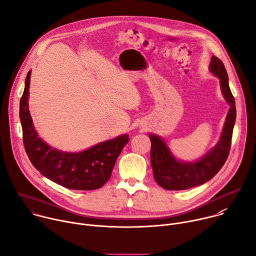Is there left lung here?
Returning a JSON list of instances; mask_svg holds the SVG:
<instances>
[{
	"instance_id": "obj_1",
	"label": "left lung",
	"mask_w": 256,
	"mask_h": 256,
	"mask_svg": "<svg viewBox=\"0 0 256 256\" xmlns=\"http://www.w3.org/2000/svg\"><path fill=\"white\" fill-rule=\"evenodd\" d=\"M210 70L220 79L223 96L230 104L222 134L214 147L200 160L182 162L172 155L168 146L160 136L150 134L153 174L157 184L164 190H184L206 184L220 171L229 156L236 120L235 99L230 90L228 74L222 60L212 56Z\"/></svg>"
}]
</instances>
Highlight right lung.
I'll list each match as a JSON object with an SVG mask.
<instances>
[{
	"label": "right lung",
	"instance_id": "right-lung-1",
	"mask_svg": "<svg viewBox=\"0 0 256 256\" xmlns=\"http://www.w3.org/2000/svg\"><path fill=\"white\" fill-rule=\"evenodd\" d=\"M30 75L29 70L20 99L19 114L24 148L32 165L44 176L66 188L76 190L100 188L110 178L118 157L128 142V134L102 142L78 153L52 149L38 136L32 122L28 107Z\"/></svg>",
	"mask_w": 256,
	"mask_h": 256
}]
</instances>
